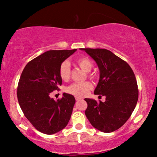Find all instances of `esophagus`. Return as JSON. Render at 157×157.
Listing matches in <instances>:
<instances>
[{"instance_id":"obj_1","label":"esophagus","mask_w":157,"mask_h":157,"mask_svg":"<svg viewBox=\"0 0 157 157\" xmlns=\"http://www.w3.org/2000/svg\"><path fill=\"white\" fill-rule=\"evenodd\" d=\"M75 98H76V101H79V100H81V99H82V98H81V97H76Z\"/></svg>"}]
</instances>
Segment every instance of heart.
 <instances>
[{
	"label": "heart",
	"mask_w": 157,
	"mask_h": 157,
	"mask_svg": "<svg viewBox=\"0 0 157 157\" xmlns=\"http://www.w3.org/2000/svg\"><path fill=\"white\" fill-rule=\"evenodd\" d=\"M76 63L82 70L88 73L87 74L89 77L92 78H94L95 75L94 74L88 72L91 71L93 67V63L88 57L82 56L78 58L76 60ZM59 75L60 78L64 81H67L70 79L71 76V67L68 60H64L60 63L59 68ZM92 87V84L89 81L74 83L66 87L65 92L75 97H83L88 94Z\"/></svg>",
	"instance_id": "b5f03b06"
}]
</instances>
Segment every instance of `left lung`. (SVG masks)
Masks as SVG:
<instances>
[{
	"mask_svg": "<svg viewBox=\"0 0 157 157\" xmlns=\"http://www.w3.org/2000/svg\"><path fill=\"white\" fill-rule=\"evenodd\" d=\"M81 49L99 68L100 78L94 94L106 97L105 102L85 98L87 103L85 114L93 127L103 132H112L125 124L136 105L139 90L135 75L128 63L108 49Z\"/></svg>",
	"mask_w": 157,
	"mask_h": 157,
	"instance_id": "left-lung-1",
	"label": "left lung"
}]
</instances>
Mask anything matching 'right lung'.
Returning <instances> with one entry per match:
<instances>
[{
	"instance_id": "right-lung-1",
	"label": "right lung",
	"mask_w": 157,
	"mask_h": 157,
	"mask_svg": "<svg viewBox=\"0 0 157 157\" xmlns=\"http://www.w3.org/2000/svg\"><path fill=\"white\" fill-rule=\"evenodd\" d=\"M76 50L45 52L30 60L21 74L17 87L18 103L25 117L40 132L56 133L70 119L76 101L74 96L63 93L60 99L55 101L49 94L62 84L59 75L60 63Z\"/></svg>"
}]
</instances>
